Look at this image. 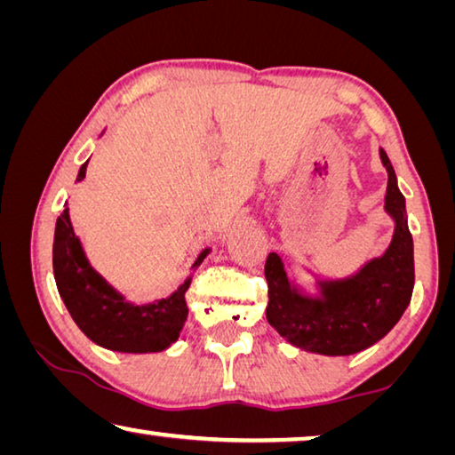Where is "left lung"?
I'll return each mask as SVG.
<instances>
[{"label": "left lung", "mask_w": 455, "mask_h": 455, "mask_svg": "<svg viewBox=\"0 0 455 455\" xmlns=\"http://www.w3.org/2000/svg\"><path fill=\"white\" fill-rule=\"evenodd\" d=\"M379 156L388 176L385 212L395 225L383 255L369 259L342 277L320 275L304 265L314 291L285 271L277 253L267 257V322L295 348L323 356L356 355L383 340L409 306L415 265L405 196L383 148H379Z\"/></svg>", "instance_id": "8db88e82"}]
</instances>
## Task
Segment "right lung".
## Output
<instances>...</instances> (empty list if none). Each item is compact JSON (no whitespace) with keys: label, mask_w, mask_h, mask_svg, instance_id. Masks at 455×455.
<instances>
[{"label":"right lung","mask_w":455,"mask_h":455,"mask_svg":"<svg viewBox=\"0 0 455 455\" xmlns=\"http://www.w3.org/2000/svg\"><path fill=\"white\" fill-rule=\"evenodd\" d=\"M86 164L89 162L78 170L76 182L84 180ZM211 247L200 251L192 263L190 275L168 298L133 304L92 267L81 239L72 228L68 208H64L54 230V279L64 306L86 338L113 352L149 355L170 348L180 338L188 318L186 291L192 283L194 271L211 255Z\"/></svg>","instance_id":"right-lung-1"}]
</instances>
